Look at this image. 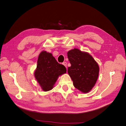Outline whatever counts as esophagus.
Instances as JSON below:
<instances>
[{
  "instance_id": "1",
  "label": "esophagus",
  "mask_w": 126,
  "mask_h": 126,
  "mask_svg": "<svg viewBox=\"0 0 126 126\" xmlns=\"http://www.w3.org/2000/svg\"><path fill=\"white\" fill-rule=\"evenodd\" d=\"M63 65L65 66L66 68H67V63L66 62H63Z\"/></svg>"
}]
</instances>
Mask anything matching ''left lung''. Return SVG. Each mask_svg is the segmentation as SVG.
<instances>
[{
    "label": "left lung",
    "mask_w": 126,
    "mask_h": 126,
    "mask_svg": "<svg viewBox=\"0 0 126 126\" xmlns=\"http://www.w3.org/2000/svg\"><path fill=\"white\" fill-rule=\"evenodd\" d=\"M71 66L68 73L74 87L82 93H88L94 86L98 78L99 67L88 52L74 48L67 52Z\"/></svg>",
    "instance_id": "8db88e82"
}]
</instances>
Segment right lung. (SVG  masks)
Returning <instances> with one entry per match:
<instances>
[{
	"mask_svg": "<svg viewBox=\"0 0 126 126\" xmlns=\"http://www.w3.org/2000/svg\"><path fill=\"white\" fill-rule=\"evenodd\" d=\"M66 68L57 62L52 54L42 51L38 56L34 76L44 91L51 90L59 76L66 73Z\"/></svg>",
	"mask_w": 126,
	"mask_h": 126,
	"instance_id": "add662e5",
	"label": "right lung"
}]
</instances>
